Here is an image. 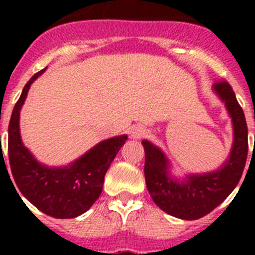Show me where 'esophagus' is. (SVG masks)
Wrapping results in <instances>:
<instances>
[{"label":"esophagus","instance_id":"1","mask_svg":"<svg viewBox=\"0 0 255 255\" xmlns=\"http://www.w3.org/2000/svg\"><path fill=\"white\" fill-rule=\"evenodd\" d=\"M130 134H131V136L134 139H140L143 138L144 135L147 134V130H145V128L141 125H135L132 126L131 130H130Z\"/></svg>","mask_w":255,"mask_h":255}]
</instances>
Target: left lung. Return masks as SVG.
Wrapping results in <instances>:
<instances>
[{
    "mask_svg": "<svg viewBox=\"0 0 255 255\" xmlns=\"http://www.w3.org/2000/svg\"><path fill=\"white\" fill-rule=\"evenodd\" d=\"M213 89L226 105L234 124L233 149L221 170L206 175H190L185 181L173 180L167 171L168 162L163 153L152 143L143 140L144 175L150 197L162 211L181 220H198L220 206L239 184L247 162L248 126L242 106L225 79L217 80Z\"/></svg>",
    "mask_w": 255,
    "mask_h": 255,
    "instance_id": "obj_1",
    "label": "left lung"
}]
</instances>
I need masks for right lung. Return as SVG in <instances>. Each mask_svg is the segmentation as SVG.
<instances>
[{
	"label": "right lung",
	"mask_w": 255,
	"mask_h": 255,
	"mask_svg": "<svg viewBox=\"0 0 255 255\" xmlns=\"http://www.w3.org/2000/svg\"><path fill=\"white\" fill-rule=\"evenodd\" d=\"M44 70L31 76L13 107L8 124V161L17 188L31 204L51 217L74 218L87 212L98 199L106 172L128 136L101 141L67 167L49 168L38 163L21 143L19 115L29 87Z\"/></svg>",
	"instance_id": "obj_1"
}]
</instances>
